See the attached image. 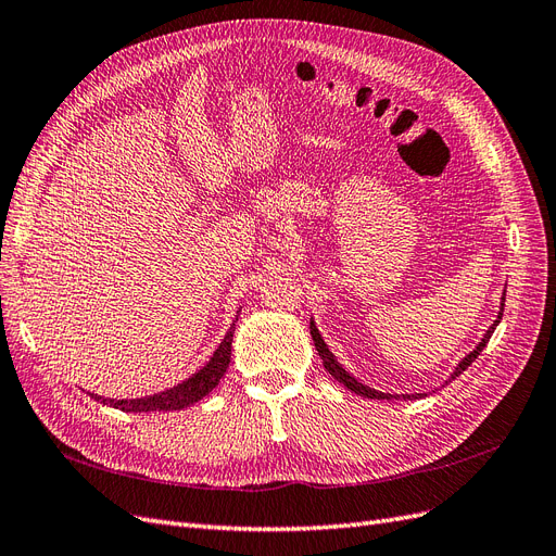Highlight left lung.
<instances>
[{
    "label": "left lung",
    "mask_w": 556,
    "mask_h": 556,
    "mask_svg": "<svg viewBox=\"0 0 556 556\" xmlns=\"http://www.w3.org/2000/svg\"><path fill=\"white\" fill-rule=\"evenodd\" d=\"M503 301H506V294H503V299H501V311H498V317L494 319V325L486 329V333L482 336V341L476 345V350L473 352H468V355L457 364V368H454L452 371V376H450V380H454L457 376H462L466 368L473 364L476 359H478V355L480 352L484 350V345L490 343V339H492V333H494V329H496V325L501 323V317H503ZM311 336H313V343H315V350H317V355L323 357V364H325V368L327 371L339 380V382H343L350 392H355V394H359V396H366V399H399V394H384V392H378V390H371V387H366V384H362L355 376H350L345 368L336 362V357L331 355V350L327 348V343L323 341V336H319V331H317V327H315V323L311 319ZM447 380V382H450ZM419 396H425V394H401V399H419Z\"/></svg>",
    "instance_id": "8db88e82"
}]
</instances>
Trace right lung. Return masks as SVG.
Here are the masks:
<instances>
[{
	"instance_id": "right-lung-1",
	"label": "right lung",
	"mask_w": 556,
	"mask_h": 556,
	"mask_svg": "<svg viewBox=\"0 0 556 556\" xmlns=\"http://www.w3.org/2000/svg\"><path fill=\"white\" fill-rule=\"evenodd\" d=\"M239 319V315H237ZM233 329L237 325H231L227 336L223 339V343L217 345V350L213 352V357L208 359L206 366H201L197 374H192L188 380H182L180 384L172 387V390H164L160 394L153 396H141V399H104V396H94L97 401L106 403V406H113L117 410L125 413H150V410H180L188 408L192 403L204 399L208 392H213V387L220 382V378L225 376L229 359H231V339H233Z\"/></svg>"
}]
</instances>
